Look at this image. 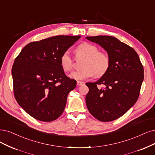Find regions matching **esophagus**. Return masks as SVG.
<instances>
[{
	"instance_id": "1",
	"label": "esophagus",
	"mask_w": 155,
	"mask_h": 155,
	"mask_svg": "<svg viewBox=\"0 0 155 155\" xmlns=\"http://www.w3.org/2000/svg\"><path fill=\"white\" fill-rule=\"evenodd\" d=\"M84 82H81V81H77V86H80V85H84Z\"/></svg>"
}]
</instances>
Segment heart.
<instances>
[{
    "instance_id": "b5f03b06",
    "label": "heart",
    "mask_w": 155,
    "mask_h": 155,
    "mask_svg": "<svg viewBox=\"0 0 155 155\" xmlns=\"http://www.w3.org/2000/svg\"><path fill=\"white\" fill-rule=\"evenodd\" d=\"M77 57H84L85 59L82 63V69L72 72L69 77L77 81H82L91 78L95 75L101 77L108 70L110 65V60L108 55L101 51L95 45L84 42L79 45L75 49ZM61 66L66 72L72 70L73 59L68 51H65L61 56Z\"/></svg>"
}]
</instances>
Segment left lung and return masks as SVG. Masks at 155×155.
I'll return each mask as SVG.
<instances>
[{
    "instance_id": "8db88e82",
    "label": "left lung",
    "mask_w": 155,
    "mask_h": 155,
    "mask_svg": "<svg viewBox=\"0 0 155 155\" xmlns=\"http://www.w3.org/2000/svg\"><path fill=\"white\" fill-rule=\"evenodd\" d=\"M100 45L110 60L108 71L98 81L86 83L85 97L89 112L100 121L122 116L138 100L144 80V68L135 50L116 38L97 36L85 38ZM103 84L104 88L98 85Z\"/></svg>"
}]
</instances>
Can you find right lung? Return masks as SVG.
<instances>
[{
    "mask_svg": "<svg viewBox=\"0 0 155 155\" xmlns=\"http://www.w3.org/2000/svg\"><path fill=\"white\" fill-rule=\"evenodd\" d=\"M81 37L56 36L32 42L15 59L11 71L15 99L32 117L50 122L64 111L77 81L66 76L60 58Z\"/></svg>",
    "mask_w": 155,
    "mask_h": 155,
    "instance_id": "add662e5",
    "label": "right lung"
}]
</instances>
